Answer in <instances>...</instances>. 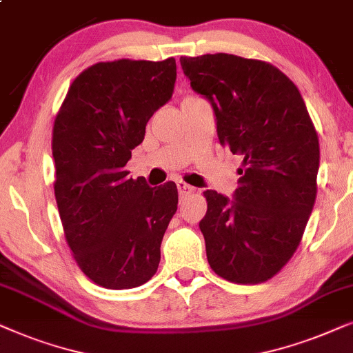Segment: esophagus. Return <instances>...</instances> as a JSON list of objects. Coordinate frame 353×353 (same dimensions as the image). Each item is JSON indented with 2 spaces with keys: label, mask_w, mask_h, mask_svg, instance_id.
I'll list each match as a JSON object with an SVG mask.
<instances>
[{
  "label": "esophagus",
  "mask_w": 353,
  "mask_h": 353,
  "mask_svg": "<svg viewBox=\"0 0 353 353\" xmlns=\"http://www.w3.org/2000/svg\"><path fill=\"white\" fill-rule=\"evenodd\" d=\"M177 192H179V195L182 196V199H184V196L194 194L195 189H194V187H192V185L185 184V182L179 181V182H177Z\"/></svg>",
  "instance_id": "obj_1"
}]
</instances>
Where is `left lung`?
Masks as SVG:
<instances>
[{
  "instance_id": "1",
  "label": "left lung",
  "mask_w": 353,
  "mask_h": 353,
  "mask_svg": "<svg viewBox=\"0 0 353 353\" xmlns=\"http://www.w3.org/2000/svg\"><path fill=\"white\" fill-rule=\"evenodd\" d=\"M210 101L219 143L243 158L232 199L205 190L200 231L216 274L258 284L297 250L316 199L319 142L299 88L274 65L228 53L181 58Z\"/></svg>"
}]
</instances>
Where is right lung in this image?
<instances>
[{
	"instance_id": "obj_1",
	"label": "right lung",
	"mask_w": 353,
	"mask_h": 353,
	"mask_svg": "<svg viewBox=\"0 0 353 353\" xmlns=\"http://www.w3.org/2000/svg\"><path fill=\"white\" fill-rule=\"evenodd\" d=\"M176 59L98 63L79 74L54 119V195L83 274L106 289L152 279L177 210V187H150L124 166L153 112L171 100Z\"/></svg>"
}]
</instances>
